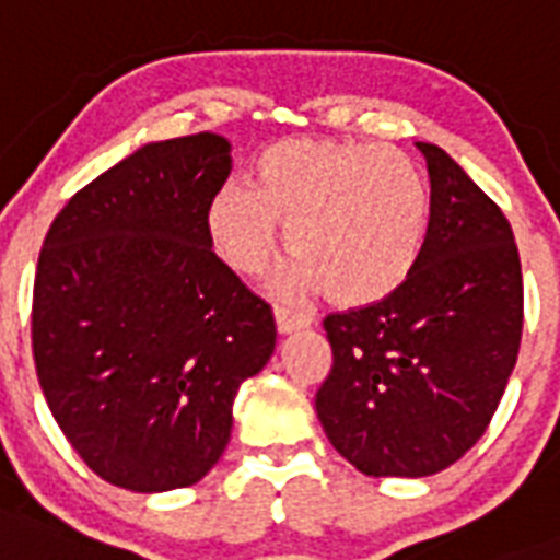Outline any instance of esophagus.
Instances as JSON below:
<instances>
[{
    "label": "esophagus",
    "mask_w": 560,
    "mask_h": 560,
    "mask_svg": "<svg viewBox=\"0 0 560 560\" xmlns=\"http://www.w3.org/2000/svg\"><path fill=\"white\" fill-rule=\"evenodd\" d=\"M276 323H279L281 334H293V331H302V328H311L314 316L305 314V311H296V307L276 305Z\"/></svg>",
    "instance_id": "obj_1"
}]
</instances>
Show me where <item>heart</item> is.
Masks as SVG:
<instances>
[{"label":"heart","instance_id":"heart-1","mask_svg":"<svg viewBox=\"0 0 560 560\" xmlns=\"http://www.w3.org/2000/svg\"><path fill=\"white\" fill-rule=\"evenodd\" d=\"M430 223V188L395 148L290 139L255 160L249 183L211 194L206 226L237 272H261L279 249L281 226L296 258L281 290H316L340 305L392 296L416 270Z\"/></svg>","mask_w":560,"mask_h":560}]
</instances>
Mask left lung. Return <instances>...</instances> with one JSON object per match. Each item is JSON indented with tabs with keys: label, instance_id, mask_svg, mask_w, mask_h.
<instances>
[{
	"label": "left lung",
	"instance_id": "obj_1",
	"mask_svg": "<svg viewBox=\"0 0 560 560\" xmlns=\"http://www.w3.org/2000/svg\"><path fill=\"white\" fill-rule=\"evenodd\" d=\"M421 258L392 296L325 316L328 442L366 477H430L486 433L517 363L523 276L509 220L439 144Z\"/></svg>",
	"mask_w": 560,
	"mask_h": 560
}]
</instances>
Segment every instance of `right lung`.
Here are the masks:
<instances>
[{
  "mask_svg": "<svg viewBox=\"0 0 560 560\" xmlns=\"http://www.w3.org/2000/svg\"><path fill=\"white\" fill-rule=\"evenodd\" d=\"M229 153L218 133L144 144L74 194L43 241L39 386L78 456L127 491L200 482L226 451L241 383L276 351L272 307L206 226Z\"/></svg>",
  "mask_w": 560,
  "mask_h": 560,
  "instance_id": "1",
  "label": "right lung"
}]
</instances>
